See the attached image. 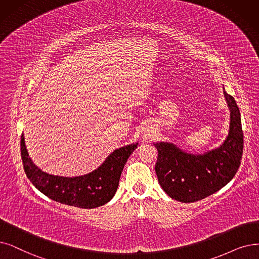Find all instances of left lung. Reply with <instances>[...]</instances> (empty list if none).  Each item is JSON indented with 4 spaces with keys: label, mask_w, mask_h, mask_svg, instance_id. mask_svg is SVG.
Segmentation results:
<instances>
[{
    "label": "left lung",
    "mask_w": 259,
    "mask_h": 259,
    "mask_svg": "<svg viewBox=\"0 0 259 259\" xmlns=\"http://www.w3.org/2000/svg\"><path fill=\"white\" fill-rule=\"evenodd\" d=\"M224 97L231 111L230 131L219 148L190 154L171 142L153 143L158 151L156 171L159 185L170 198L191 203L205 199L230 183L239 168L243 152L241 116L235 99Z\"/></svg>",
    "instance_id": "left-lung-1"
}]
</instances>
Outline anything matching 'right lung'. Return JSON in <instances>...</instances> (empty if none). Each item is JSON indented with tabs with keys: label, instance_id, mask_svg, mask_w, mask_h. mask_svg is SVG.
I'll return each mask as SVG.
<instances>
[{
	"label": "right lung",
	"instance_id": "add662e5",
	"mask_svg": "<svg viewBox=\"0 0 259 259\" xmlns=\"http://www.w3.org/2000/svg\"><path fill=\"white\" fill-rule=\"evenodd\" d=\"M137 146L138 143H132L115 150L98 169L74 178L58 177L39 169L28 156L23 134L21 157L26 177L40 192L61 204L91 209L113 198L124 164Z\"/></svg>",
	"mask_w": 259,
	"mask_h": 259
}]
</instances>
